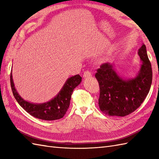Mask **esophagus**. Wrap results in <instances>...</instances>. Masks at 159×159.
<instances>
[{
  "label": "esophagus",
  "instance_id": "obj_1",
  "mask_svg": "<svg viewBox=\"0 0 159 159\" xmlns=\"http://www.w3.org/2000/svg\"><path fill=\"white\" fill-rule=\"evenodd\" d=\"M92 76V73H91L90 71H85V72H84L83 74V77L84 78H88V77H90Z\"/></svg>",
  "mask_w": 159,
  "mask_h": 159
}]
</instances>
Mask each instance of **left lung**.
<instances>
[{
    "mask_svg": "<svg viewBox=\"0 0 159 159\" xmlns=\"http://www.w3.org/2000/svg\"><path fill=\"white\" fill-rule=\"evenodd\" d=\"M138 55L142 63L133 79L126 80L119 76L110 63H103L97 70L95 76L100 86L98 104L103 113L109 116H128L141 106L149 93L152 70L145 44L138 50Z\"/></svg>",
    "mask_w": 159,
    "mask_h": 159,
    "instance_id": "obj_1",
    "label": "left lung"
}]
</instances>
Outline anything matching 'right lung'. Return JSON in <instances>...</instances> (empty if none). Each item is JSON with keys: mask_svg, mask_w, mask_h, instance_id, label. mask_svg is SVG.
<instances>
[{"mask_svg": "<svg viewBox=\"0 0 159 159\" xmlns=\"http://www.w3.org/2000/svg\"><path fill=\"white\" fill-rule=\"evenodd\" d=\"M81 80L82 78L79 74L70 77L66 80L59 93L51 100L42 104H34L25 100L19 95L13 83L12 72L10 74L12 92L20 105L32 116L49 121L59 120L65 116L70 106L73 90L79 85Z\"/></svg>", "mask_w": 159, "mask_h": 159, "instance_id": "obj_1", "label": "right lung"}]
</instances>
